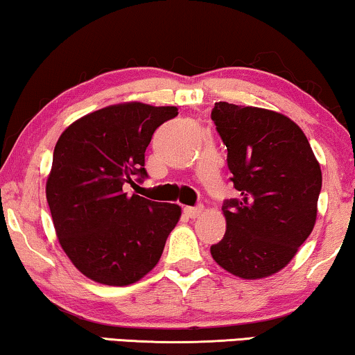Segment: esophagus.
Masks as SVG:
<instances>
[{
    "label": "esophagus",
    "mask_w": 355,
    "mask_h": 355,
    "mask_svg": "<svg viewBox=\"0 0 355 355\" xmlns=\"http://www.w3.org/2000/svg\"><path fill=\"white\" fill-rule=\"evenodd\" d=\"M202 211H203V205H197V207H186V208H184V213H186V215H187L189 218H197L198 215H200Z\"/></svg>",
    "instance_id": "34e87169"
}]
</instances>
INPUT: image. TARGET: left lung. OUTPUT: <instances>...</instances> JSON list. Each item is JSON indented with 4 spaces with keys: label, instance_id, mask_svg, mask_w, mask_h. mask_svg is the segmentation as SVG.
<instances>
[{
    "label": "left lung",
    "instance_id": "obj_1",
    "mask_svg": "<svg viewBox=\"0 0 355 355\" xmlns=\"http://www.w3.org/2000/svg\"><path fill=\"white\" fill-rule=\"evenodd\" d=\"M211 119L239 192L223 203L226 232L211 257L239 278H265L283 270L312 232L322 169L288 116L220 101Z\"/></svg>",
    "mask_w": 355,
    "mask_h": 355
}]
</instances>
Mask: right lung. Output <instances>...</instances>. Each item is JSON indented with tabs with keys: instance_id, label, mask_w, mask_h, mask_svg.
Segmentation results:
<instances>
[{
	"instance_id": "1",
	"label": "right lung",
	"mask_w": 355,
	"mask_h": 355,
	"mask_svg": "<svg viewBox=\"0 0 355 355\" xmlns=\"http://www.w3.org/2000/svg\"><path fill=\"white\" fill-rule=\"evenodd\" d=\"M176 106L111 105L72 123L58 139L46 200L56 236L82 275L128 286L155 268L181 207L123 191L148 178L145 150Z\"/></svg>"
}]
</instances>
